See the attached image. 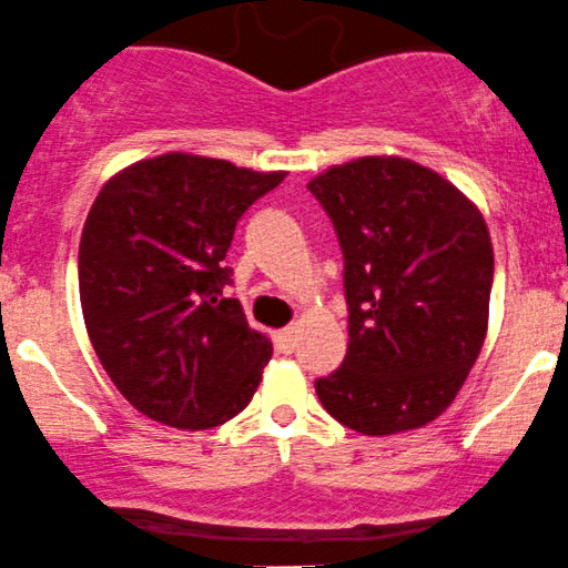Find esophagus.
<instances>
[{"label":"esophagus","mask_w":568,"mask_h":568,"mask_svg":"<svg viewBox=\"0 0 568 568\" xmlns=\"http://www.w3.org/2000/svg\"><path fill=\"white\" fill-rule=\"evenodd\" d=\"M295 343H297V327H286V329H282V333L276 335L278 352H284V354L295 352Z\"/></svg>","instance_id":"1"}]
</instances>
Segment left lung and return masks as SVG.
<instances>
[{
	"instance_id": "1",
	"label": "left lung",
	"mask_w": 568,
	"mask_h": 568,
	"mask_svg": "<svg viewBox=\"0 0 568 568\" xmlns=\"http://www.w3.org/2000/svg\"><path fill=\"white\" fill-rule=\"evenodd\" d=\"M343 250L348 352L316 381L324 410L369 437L422 429L456 399L488 329L494 246L456 184L369 155L308 182Z\"/></svg>"
}]
</instances>
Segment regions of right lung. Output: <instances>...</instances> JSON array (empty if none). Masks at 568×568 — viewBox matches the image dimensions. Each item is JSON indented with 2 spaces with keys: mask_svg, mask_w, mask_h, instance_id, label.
<instances>
[{
  "mask_svg": "<svg viewBox=\"0 0 568 568\" xmlns=\"http://www.w3.org/2000/svg\"><path fill=\"white\" fill-rule=\"evenodd\" d=\"M286 171L165 152L118 171L80 239V303L95 356L152 422L212 429L257 392L273 346L222 290L235 222Z\"/></svg>",
  "mask_w": 568,
  "mask_h": 568,
  "instance_id": "right-lung-1",
  "label": "right lung"
}]
</instances>
